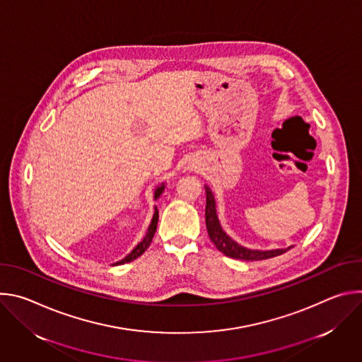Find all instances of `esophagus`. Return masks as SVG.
I'll return each mask as SVG.
<instances>
[{"label": "esophagus", "mask_w": 362, "mask_h": 362, "mask_svg": "<svg viewBox=\"0 0 362 362\" xmlns=\"http://www.w3.org/2000/svg\"><path fill=\"white\" fill-rule=\"evenodd\" d=\"M199 168H200V165H199V162H196V160H189V162L185 165V170H186V172H196V170H199Z\"/></svg>", "instance_id": "1"}]
</instances>
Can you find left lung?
Listing matches in <instances>:
<instances>
[{
    "mask_svg": "<svg viewBox=\"0 0 362 362\" xmlns=\"http://www.w3.org/2000/svg\"><path fill=\"white\" fill-rule=\"evenodd\" d=\"M204 192H206V211H204L206 228H208L211 240L214 242L216 249L221 250L223 255L233 257V259L261 261V259H268V257L282 255L292 247V246H288L285 249L259 250V249H249V247L239 245L222 229L219 218H218V211H216V200H215V196L208 185H204Z\"/></svg>",
    "mask_w": 362,
    "mask_h": 362,
    "instance_id": "8db88e82",
    "label": "left lung"
}]
</instances>
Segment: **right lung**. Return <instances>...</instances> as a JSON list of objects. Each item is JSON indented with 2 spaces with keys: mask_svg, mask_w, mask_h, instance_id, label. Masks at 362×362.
I'll return each instance as SVG.
<instances>
[{
  "mask_svg": "<svg viewBox=\"0 0 362 362\" xmlns=\"http://www.w3.org/2000/svg\"><path fill=\"white\" fill-rule=\"evenodd\" d=\"M165 187H166V185L165 183H162V185H159L156 189H154V200H158L159 197H160V194L165 192ZM158 222H159V211H158V208H154V214H153V218H151V222H150V225H148V228H147V230H146V235H144V238L132 249V252L130 253H127L122 261H119V262H116V264H113V267H116V265H123V264H127V262H132V261H134L136 257H139L148 246H150V243H151V240H153V236H154V233H156V228H158Z\"/></svg>",
  "mask_w": 362,
  "mask_h": 362,
  "instance_id": "obj_1",
  "label": "right lung"
}]
</instances>
